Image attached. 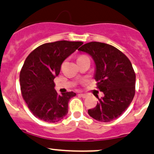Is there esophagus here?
<instances>
[{"label":"esophagus","mask_w":154,"mask_h":154,"mask_svg":"<svg viewBox=\"0 0 154 154\" xmlns=\"http://www.w3.org/2000/svg\"><path fill=\"white\" fill-rule=\"evenodd\" d=\"M80 97H82V98H86L87 97H88V95L87 94H80Z\"/></svg>","instance_id":"34e87169"}]
</instances>
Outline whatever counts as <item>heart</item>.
<instances>
[{
	"instance_id": "b5f03b06",
	"label": "heart",
	"mask_w": 154,
	"mask_h": 154,
	"mask_svg": "<svg viewBox=\"0 0 154 154\" xmlns=\"http://www.w3.org/2000/svg\"><path fill=\"white\" fill-rule=\"evenodd\" d=\"M86 57V56H83V55H82V56H80V57H79V58H80V57Z\"/></svg>"
}]
</instances>
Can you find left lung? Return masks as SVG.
Instances as JSON below:
<instances>
[{
    "mask_svg": "<svg viewBox=\"0 0 154 154\" xmlns=\"http://www.w3.org/2000/svg\"><path fill=\"white\" fill-rule=\"evenodd\" d=\"M88 53L96 64L97 88L104 97L88 114L100 122L117 119L130 106L135 95L136 74L130 60L119 49L104 43L90 42L79 48Z\"/></svg>",
    "mask_w": 154,
    "mask_h": 154,
    "instance_id": "1",
    "label": "left lung"
}]
</instances>
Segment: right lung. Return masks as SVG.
<instances>
[{"mask_svg": "<svg viewBox=\"0 0 154 154\" xmlns=\"http://www.w3.org/2000/svg\"><path fill=\"white\" fill-rule=\"evenodd\" d=\"M82 43L67 40L44 43L26 59L20 72V91L29 109L38 119L54 123L68 114L69 100L76 94H58L54 88V79L60 72L64 60Z\"/></svg>", "mask_w": 154, "mask_h": 154, "instance_id": "obj_1", "label": "right lung"}]
</instances>
